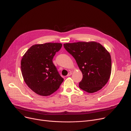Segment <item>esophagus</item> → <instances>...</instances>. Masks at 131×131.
<instances>
[{"instance_id":"esophagus-1","label":"esophagus","mask_w":131,"mask_h":131,"mask_svg":"<svg viewBox=\"0 0 131 131\" xmlns=\"http://www.w3.org/2000/svg\"><path fill=\"white\" fill-rule=\"evenodd\" d=\"M72 72H69V73H68V74L67 75V77H70V76H71V75H72Z\"/></svg>"}]
</instances>
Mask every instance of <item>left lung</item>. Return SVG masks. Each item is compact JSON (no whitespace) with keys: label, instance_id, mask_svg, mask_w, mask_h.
<instances>
[{"label":"left lung","instance_id":"1","mask_svg":"<svg viewBox=\"0 0 131 131\" xmlns=\"http://www.w3.org/2000/svg\"><path fill=\"white\" fill-rule=\"evenodd\" d=\"M75 59L83 78L79 87L89 93L101 90L106 84L111 73V58L109 51L95 41L64 44Z\"/></svg>","mask_w":131,"mask_h":131}]
</instances>
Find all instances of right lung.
<instances>
[{
    "instance_id": "right-lung-1",
    "label": "right lung",
    "mask_w": 131,
    "mask_h": 131,
    "mask_svg": "<svg viewBox=\"0 0 131 131\" xmlns=\"http://www.w3.org/2000/svg\"><path fill=\"white\" fill-rule=\"evenodd\" d=\"M59 43L35 44L28 49L21 61V70L25 83L36 94L49 96L58 89L62 78L52 62L61 49Z\"/></svg>"
}]
</instances>
